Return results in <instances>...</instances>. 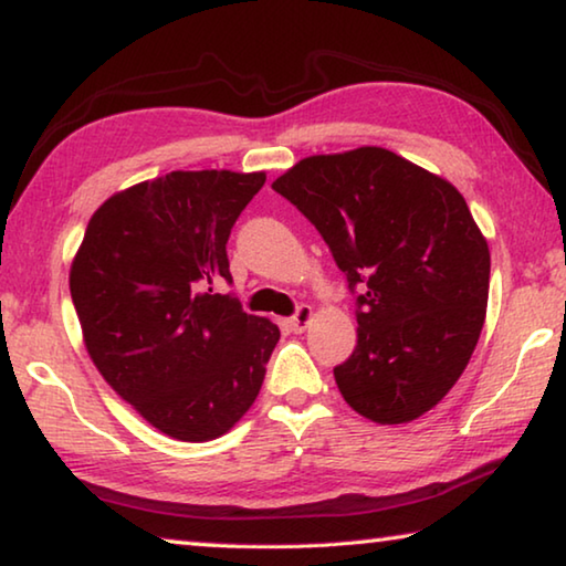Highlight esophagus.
<instances>
[{
	"instance_id": "esophagus-1",
	"label": "esophagus",
	"mask_w": 566,
	"mask_h": 566,
	"mask_svg": "<svg viewBox=\"0 0 566 566\" xmlns=\"http://www.w3.org/2000/svg\"><path fill=\"white\" fill-rule=\"evenodd\" d=\"M312 317H314V312H312V306L310 304H302L300 310H296V314L294 317L290 319V327L300 334V332H304L306 327H310V322H312Z\"/></svg>"
}]
</instances>
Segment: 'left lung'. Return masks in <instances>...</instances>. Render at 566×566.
<instances>
[{
	"label": "left lung",
	"mask_w": 566,
	"mask_h": 566,
	"mask_svg": "<svg viewBox=\"0 0 566 566\" xmlns=\"http://www.w3.org/2000/svg\"><path fill=\"white\" fill-rule=\"evenodd\" d=\"M274 191L317 227L357 294V347L334 367L347 405L405 424L472 359L490 296V247L454 185L381 147L296 161Z\"/></svg>",
	"instance_id": "left-lung-1"
}]
</instances>
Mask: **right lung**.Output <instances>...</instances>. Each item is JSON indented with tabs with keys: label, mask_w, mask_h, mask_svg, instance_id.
I'll list each match as a JSON object with an SVG mask.
<instances>
[{
	"label": "right lung",
	"mask_w": 566,
	"mask_h": 566,
	"mask_svg": "<svg viewBox=\"0 0 566 566\" xmlns=\"http://www.w3.org/2000/svg\"><path fill=\"white\" fill-rule=\"evenodd\" d=\"M264 171H169L92 214L70 292L94 367L161 434L209 442L260 395L280 327L242 312L227 239Z\"/></svg>",
	"instance_id": "obj_1"
}]
</instances>
